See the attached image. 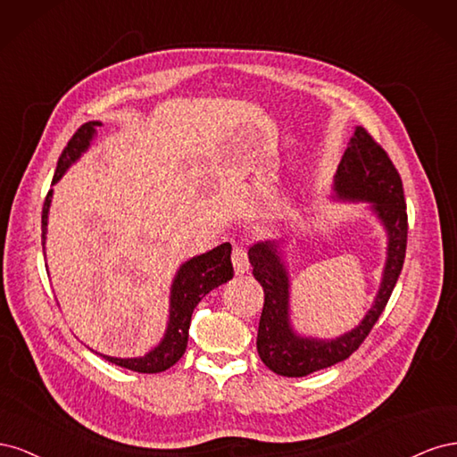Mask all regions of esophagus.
Masks as SVG:
<instances>
[{
	"label": "esophagus",
	"instance_id": "obj_1",
	"mask_svg": "<svg viewBox=\"0 0 457 457\" xmlns=\"http://www.w3.org/2000/svg\"><path fill=\"white\" fill-rule=\"evenodd\" d=\"M232 265H234L237 274H244L250 270V259H247V252L242 245H237L232 250Z\"/></svg>",
	"mask_w": 457,
	"mask_h": 457
}]
</instances>
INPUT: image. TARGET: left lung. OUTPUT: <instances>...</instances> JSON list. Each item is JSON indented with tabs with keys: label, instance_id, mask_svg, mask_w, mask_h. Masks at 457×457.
Segmentation results:
<instances>
[{
	"label": "left lung",
	"instance_id": "8db88e82",
	"mask_svg": "<svg viewBox=\"0 0 457 457\" xmlns=\"http://www.w3.org/2000/svg\"><path fill=\"white\" fill-rule=\"evenodd\" d=\"M336 190L341 198L371 202L389 232V257L381 289L376 305L351 334L334 341L301 339L294 336L287 324V276L278 245L276 242H261L250 247L253 276L265 292L257 331V353L269 370L284 378H303L316 370L329 368L361 347L385 311L404 265L408 213L403 179L385 148L364 128H356L339 162Z\"/></svg>",
	"mask_w": 457,
	"mask_h": 457
}]
</instances>
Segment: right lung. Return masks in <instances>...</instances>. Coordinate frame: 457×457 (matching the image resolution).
Returning a JSON list of instances; mask_svg holds the SVG:
<instances>
[{
	"instance_id": "obj_1",
	"label": "right lung",
	"mask_w": 457,
	"mask_h": 457,
	"mask_svg": "<svg viewBox=\"0 0 457 457\" xmlns=\"http://www.w3.org/2000/svg\"><path fill=\"white\" fill-rule=\"evenodd\" d=\"M101 126L99 121H87L79 126L78 131L66 143L57 162V171L53 175V185L59 181L68 165L79 158L81 152L89 146L95 128ZM51 192H47L44 210H41V245L46 244V227H47V212L51 204ZM230 244H220L213 247L212 252L198 255L187 261L179 269L177 278L171 289V311H170V324L165 331L163 341L154 351H150L143 358H112L104 356L108 362L116 366L128 368L139 373H160L171 368L175 362L181 361V356L187 351L188 343V326L192 311L202 301L205 294H210L213 287L225 284L234 276V269L230 262Z\"/></svg>"
}]
</instances>
